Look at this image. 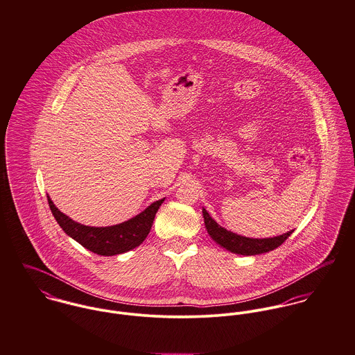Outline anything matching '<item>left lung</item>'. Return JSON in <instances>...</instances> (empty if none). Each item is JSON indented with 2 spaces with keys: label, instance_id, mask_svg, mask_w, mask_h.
Returning a JSON list of instances; mask_svg holds the SVG:
<instances>
[{
  "label": "left lung",
  "instance_id": "8db88e82",
  "mask_svg": "<svg viewBox=\"0 0 355 355\" xmlns=\"http://www.w3.org/2000/svg\"><path fill=\"white\" fill-rule=\"evenodd\" d=\"M202 216H204V223H205L207 232L211 238L220 246L226 248L227 250L236 253V254L253 256V254H260V253L274 250L293 234V230H291L286 234L274 236V238H263V239L248 238V236H238L236 233H232V232L226 230L225 227L219 226L209 216V214L205 211V208H202Z\"/></svg>",
  "mask_w": 355,
  "mask_h": 355
}]
</instances>
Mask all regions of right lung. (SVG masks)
I'll list each match as a JSON object with an SVG mask.
<instances>
[{"label":"right lung","mask_w":355,"mask_h":355,"mask_svg":"<svg viewBox=\"0 0 355 355\" xmlns=\"http://www.w3.org/2000/svg\"><path fill=\"white\" fill-rule=\"evenodd\" d=\"M47 201L53 216L61 229L78 241L85 249L101 254V256H114L125 253L130 249L139 246L151 230L155 214L164 198L153 202L137 216L109 227H89L72 220L69 216L62 214L47 196Z\"/></svg>","instance_id":"right-lung-1"}]
</instances>
